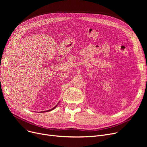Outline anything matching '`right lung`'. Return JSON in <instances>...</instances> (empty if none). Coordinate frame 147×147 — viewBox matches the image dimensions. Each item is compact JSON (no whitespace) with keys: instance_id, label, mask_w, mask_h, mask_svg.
<instances>
[{"instance_id":"right-lung-1","label":"right lung","mask_w":147,"mask_h":147,"mask_svg":"<svg viewBox=\"0 0 147 147\" xmlns=\"http://www.w3.org/2000/svg\"><path fill=\"white\" fill-rule=\"evenodd\" d=\"M58 104H59V102L58 103V104L56 105V106H55V107H54L53 108H52V109H51V110H46V111H41L40 113H45V112H49V111H52V110H53V109H55V108L57 107V105H58Z\"/></svg>"}]
</instances>
